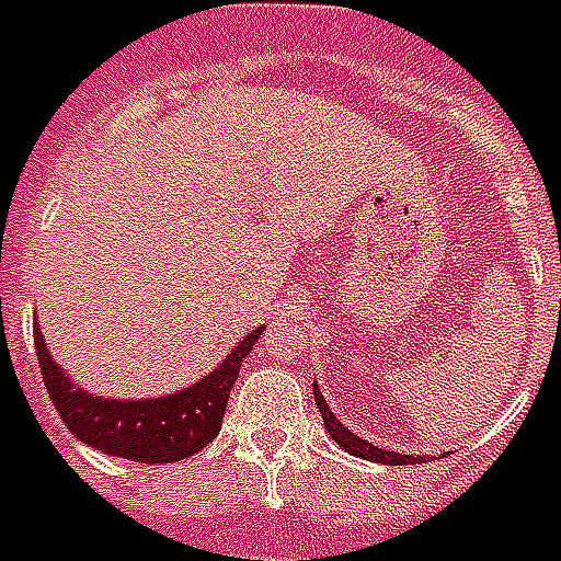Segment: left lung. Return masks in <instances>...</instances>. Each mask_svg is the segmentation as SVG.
I'll use <instances>...</instances> for the list:
<instances>
[{
	"instance_id": "obj_1",
	"label": "left lung",
	"mask_w": 561,
	"mask_h": 561,
	"mask_svg": "<svg viewBox=\"0 0 561 561\" xmlns=\"http://www.w3.org/2000/svg\"><path fill=\"white\" fill-rule=\"evenodd\" d=\"M313 401H317V408H320V414H323V426L329 432V438L335 440L341 450H347L351 456H359V459H368V462H383V465H416V462H426V456H404V453H389L383 447H375V444H368L363 440L356 432L344 426L335 414H332V408L325 404L323 392L320 387H313ZM440 456H447V453H440Z\"/></svg>"
}]
</instances>
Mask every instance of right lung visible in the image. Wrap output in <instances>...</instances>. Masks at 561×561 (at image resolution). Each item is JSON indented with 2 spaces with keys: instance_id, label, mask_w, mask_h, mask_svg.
Segmentation results:
<instances>
[{
  "instance_id": "1",
  "label": "right lung",
  "mask_w": 561,
  "mask_h": 561,
  "mask_svg": "<svg viewBox=\"0 0 561 561\" xmlns=\"http://www.w3.org/2000/svg\"><path fill=\"white\" fill-rule=\"evenodd\" d=\"M262 332L265 325L248 332L226 353L224 363L198 377L196 383L157 399H105L78 387L50 356L38 325L35 353L47 396L75 438L129 462L162 465L196 456L205 444L220 435L232 383Z\"/></svg>"
}]
</instances>
